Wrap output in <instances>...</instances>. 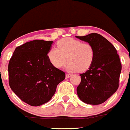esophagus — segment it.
Wrapping results in <instances>:
<instances>
[{"mask_svg": "<svg viewBox=\"0 0 130 130\" xmlns=\"http://www.w3.org/2000/svg\"><path fill=\"white\" fill-rule=\"evenodd\" d=\"M71 75H72L71 74H69V73H67V74H66V78H69L70 76H71Z\"/></svg>", "mask_w": 130, "mask_h": 130, "instance_id": "1", "label": "esophagus"}]
</instances>
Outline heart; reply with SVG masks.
I'll return each instance as SVG.
<instances>
[{
	"label": "heart",
	"instance_id": "1",
	"mask_svg": "<svg viewBox=\"0 0 130 130\" xmlns=\"http://www.w3.org/2000/svg\"><path fill=\"white\" fill-rule=\"evenodd\" d=\"M47 57L57 68H62L68 59L66 68L70 71H85L93 64L95 59L93 47L88 42H82L73 38H64L57 42V48L48 51Z\"/></svg>",
	"mask_w": 130,
	"mask_h": 130
}]
</instances>
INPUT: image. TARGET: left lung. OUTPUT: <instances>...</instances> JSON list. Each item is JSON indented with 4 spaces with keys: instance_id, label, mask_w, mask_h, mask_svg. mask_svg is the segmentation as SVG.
Instances as JSON below:
<instances>
[{
    "instance_id": "left-lung-1",
    "label": "left lung",
    "mask_w": 130,
    "mask_h": 130,
    "mask_svg": "<svg viewBox=\"0 0 130 130\" xmlns=\"http://www.w3.org/2000/svg\"><path fill=\"white\" fill-rule=\"evenodd\" d=\"M76 37L90 43L95 51L93 64L85 73L79 74L82 79L77 87V94L85 103L101 104L119 87L121 71L119 55L113 45L98 33Z\"/></svg>"
}]
</instances>
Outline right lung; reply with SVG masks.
Instances as JSON below:
<instances>
[{
  "label": "right lung",
  "instance_id": "1",
  "mask_svg": "<svg viewBox=\"0 0 130 130\" xmlns=\"http://www.w3.org/2000/svg\"><path fill=\"white\" fill-rule=\"evenodd\" d=\"M53 41L35 40L17 47L8 66L9 83L15 94L28 104L48 102L65 73L54 66L47 53Z\"/></svg>",
  "mask_w": 130,
  "mask_h": 130
}]
</instances>
